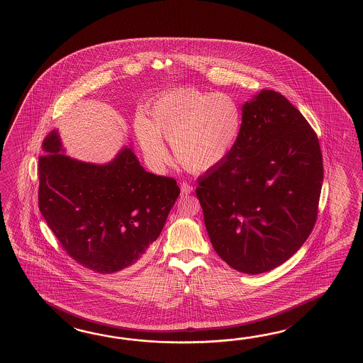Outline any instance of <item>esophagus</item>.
<instances>
[{"instance_id": "1", "label": "esophagus", "mask_w": 363, "mask_h": 363, "mask_svg": "<svg viewBox=\"0 0 363 363\" xmlns=\"http://www.w3.org/2000/svg\"><path fill=\"white\" fill-rule=\"evenodd\" d=\"M180 191H182L183 196H186V194H189V193L192 192L193 186L191 184H188L186 182H183V183L180 184Z\"/></svg>"}]
</instances>
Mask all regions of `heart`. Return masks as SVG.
Instances as JSON below:
<instances>
[{
  "label": "heart",
  "instance_id": "heart-1",
  "mask_svg": "<svg viewBox=\"0 0 363 363\" xmlns=\"http://www.w3.org/2000/svg\"><path fill=\"white\" fill-rule=\"evenodd\" d=\"M149 119H135V133L149 162L169 160L163 140L185 170L206 172L230 157L239 141L242 113L228 94L179 88L157 97L147 110Z\"/></svg>",
  "mask_w": 363,
  "mask_h": 363
}]
</instances>
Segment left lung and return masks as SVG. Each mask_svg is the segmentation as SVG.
<instances>
[{"instance_id": "1", "label": "left lung", "mask_w": 363, "mask_h": 363, "mask_svg": "<svg viewBox=\"0 0 363 363\" xmlns=\"http://www.w3.org/2000/svg\"><path fill=\"white\" fill-rule=\"evenodd\" d=\"M197 182L218 255L240 272H267L289 259L315 225L323 183L319 140L283 94L263 89L242 105L230 157Z\"/></svg>"}]
</instances>
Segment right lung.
Returning a JSON list of instances; mask_svg holds the SVG:
<instances>
[{"label":"right lung","instance_id":"add662e5","mask_svg":"<svg viewBox=\"0 0 363 363\" xmlns=\"http://www.w3.org/2000/svg\"><path fill=\"white\" fill-rule=\"evenodd\" d=\"M39 158V208L65 252L99 274L138 267L180 194L175 179L147 172L124 147L105 164L63 153L58 132Z\"/></svg>","mask_w":363,"mask_h":363}]
</instances>
